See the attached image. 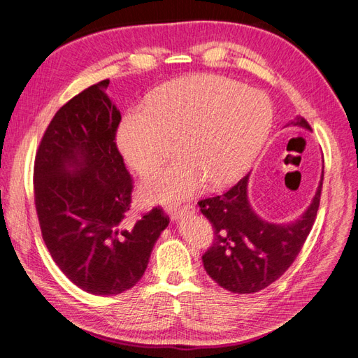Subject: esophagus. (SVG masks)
I'll return each instance as SVG.
<instances>
[{"label":"esophagus","instance_id":"34e87169","mask_svg":"<svg viewBox=\"0 0 358 358\" xmlns=\"http://www.w3.org/2000/svg\"><path fill=\"white\" fill-rule=\"evenodd\" d=\"M189 213H194V206L192 204H185L182 206V208L179 209H173L171 210V220L173 221H179L180 218H183L185 215H189Z\"/></svg>","mask_w":358,"mask_h":358}]
</instances>
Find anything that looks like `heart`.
<instances>
[{
  "instance_id": "b5f03b06",
  "label": "heart",
  "mask_w": 358,
  "mask_h": 358,
  "mask_svg": "<svg viewBox=\"0 0 358 358\" xmlns=\"http://www.w3.org/2000/svg\"><path fill=\"white\" fill-rule=\"evenodd\" d=\"M273 121L267 96L213 74H194L162 85L148 104L122 119L117 146L136 171L149 173L171 154L179 157L149 175L140 196L152 204H176L206 183L222 188L243 176L263 148Z\"/></svg>"
}]
</instances>
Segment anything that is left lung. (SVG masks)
I'll use <instances>...</instances> for the list:
<instances>
[{
  "label": "left lung",
  "mask_w": 358,
  "mask_h": 358,
  "mask_svg": "<svg viewBox=\"0 0 358 358\" xmlns=\"http://www.w3.org/2000/svg\"><path fill=\"white\" fill-rule=\"evenodd\" d=\"M309 129L296 116L285 127ZM324 170L315 196L300 218L288 224L264 221L248 200L249 175L221 196L199 201L213 227V243L203 255V266L220 287L237 294L264 289L282 276L309 236L320 208Z\"/></svg>",
  "instance_id": "left-lung-1"
}]
</instances>
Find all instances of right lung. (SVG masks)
Instances as JSON below:
<instances>
[{
  "mask_svg": "<svg viewBox=\"0 0 358 358\" xmlns=\"http://www.w3.org/2000/svg\"><path fill=\"white\" fill-rule=\"evenodd\" d=\"M109 80L64 104L43 136L34 164V200L43 241L74 285L115 296L143 276L150 252L169 225L154 208L128 227L133 179L116 148L121 112L107 95Z\"/></svg>",
  "mask_w": 358,
  "mask_h": 358,
  "instance_id": "1",
  "label": "right lung"
}]
</instances>
